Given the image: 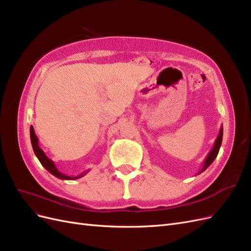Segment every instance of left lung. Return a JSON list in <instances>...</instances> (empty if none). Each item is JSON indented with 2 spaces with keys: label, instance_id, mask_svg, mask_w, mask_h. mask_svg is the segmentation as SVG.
<instances>
[{
  "label": "left lung",
  "instance_id": "obj_1",
  "mask_svg": "<svg viewBox=\"0 0 251 251\" xmlns=\"http://www.w3.org/2000/svg\"><path fill=\"white\" fill-rule=\"evenodd\" d=\"M222 138H223V127L221 126V128H220V132H219L218 137H217V139H216V141H215L214 147H212V149H211V151L208 153L207 157L205 158V160H204L203 165H202V169H201V171L199 172V174L203 173L205 170H206V169L208 168V166H209L212 162H214L216 157L218 156L219 150H220V148H221Z\"/></svg>",
  "mask_w": 251,
  "mask_h": 251
}]
</instances>
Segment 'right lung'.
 <instances>
[{
	"label": "right lung",
	"mask_w": 251,
	"mask_h": 251,
	"mask_svg": "<svg viewBox=\"0 0 251 251\" xmlns=\"http://www.w3.org/2000/svg\"><path fill=\"white\" fill-rule=\"evenodd\" d=\"M30 139H31V144H32V149L35 156L39 159L41 164L44 166L45 169H46L50 174H52L53 176H55L58 179H63V180H75V179H78L85 176V175L89 172V170L82 172L81 174H79L78 176H75V177H71V176H67L66 174L60 173L57 168L55 166L54 162H53L51 159H49L47 157V155L45 154V151L40 148L39 146V138L36 137L35 132H34V128L31 126H30Z\"/></svg>",
	"instance_id": "1"
}]
</instances>
